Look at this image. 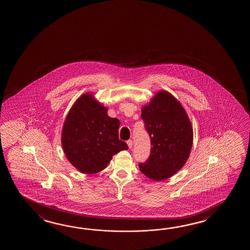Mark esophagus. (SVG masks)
Wrapping results in <instances>:
<instances>
[{
    "instance_id": "34e87169",
    "label": "esophagus",
    "mask_w": 250,
    "mask_h": 250,
    "mask_svg": "<svg viewBox=\"0 0 250 250\" xmlns=\"http://www.w3.org/2000/svg\"><path fill=\"white\" fill-rule=\"evenodd\" d=\"M127 145H128V147L131 149V148H132V146H133V142H132V140H131V139L127 140Z\"/></svg>"
}]
</instances>
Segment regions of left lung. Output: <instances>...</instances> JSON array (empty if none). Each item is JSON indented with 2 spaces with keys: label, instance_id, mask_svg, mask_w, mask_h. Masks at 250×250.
Segmentation results:
<instances>
[{
  "label": "left lung",
  "instance_id": "left-lung-1",
  "mask_svg": "<svg viewBox=\"0 0 250 250\" xmlns=\"http://www.w3.org/2000/svg\"><path fill=\"white\" fill-rule=\"evenodd\" d=\"M141 117L151 139V153L139 170L161 181L184 167L192 149L193 132L188 113L171 93L160 90L142 107Z\"/></svg>",
  "mask_w": 250,
  "mask_h": 250
}]
</instances>
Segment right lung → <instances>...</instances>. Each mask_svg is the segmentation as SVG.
Wrapping results in <instances>:
<instances>
[{
	"label": "right lung",
	"mask_w": 250,
	"mask_h": 250,
	"mask_svg": "<svg viewBox=\"0 0 250 250\" xmlns=\"http://www.w3.org/2000/svg\"><path fill=\"white\" fill-rule=\"evenodd\" d=\"M107 111L87 92L74 103L64 120L62 150L70 164L83 173L102 171L112 156L128 149L127 144L119 139V119L110 118Z\"/></svg>",
	"instance_id": "obj_1"
}]
</instances>
